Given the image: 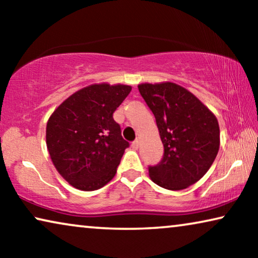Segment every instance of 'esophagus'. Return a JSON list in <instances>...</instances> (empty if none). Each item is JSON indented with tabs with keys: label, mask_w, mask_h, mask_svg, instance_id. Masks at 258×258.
Returning <instances> with one entry per match:
<instances>
[{
	"label": "esophagus",
	"mask_w": 258,
	"mask_h": 258,
	"mask_svg": "<svg viewBox=\"0 0 258 258\" xmlns=\"http://www.w3.org/2000/svg\"><path fill=\"white\" fill-rule=\"evenodd\" d=\"M139 146H140V142H139V140H135V141H134V142L132 143V147H133V149H135V150L139 149Z\"/></svg>",
	"instance_id": "esophagus-1"
}]
</instances>
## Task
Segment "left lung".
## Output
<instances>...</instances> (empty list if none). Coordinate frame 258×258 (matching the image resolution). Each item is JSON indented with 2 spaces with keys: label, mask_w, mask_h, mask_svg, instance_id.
I'll return each instance as SVG.
<instances>
[{
  "label": "left lung",
  "mask_w": 258,
  "mask_h": 258,
  "mask_svg": "<svg viewBox=\"0 0 258 258\" xmlns=\"http://www.w3.org/2000/svg\"><path fill=\"white\" fill-rule=\"evenodd\" d=\"M139 90L153 111L164 147L160 163L148 168L150 178L164 189L188 188L206 175L217 156V118L178 84L143 83Z\"/></svg>",
  "instance_id": "obj_1"
}]
</instances>
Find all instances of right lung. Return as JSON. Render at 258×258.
<instances>
[{"instance_id": "1", "label": "right lung", "mask_w": 258, "mask_h": 258, "mask_svg": "<svg viewBox=\"0 0 258 258\" xmlns=\"http://www.w3.org/2000/svg\"><path fill=\"white\" fill-rule=\"evenodd\" d=\"M124 84H93L67 98L47 123V147L55 168L74 188L93 191L114 177L129 142L114 112L128 96Z\"/></svg>"}]
</instances>
